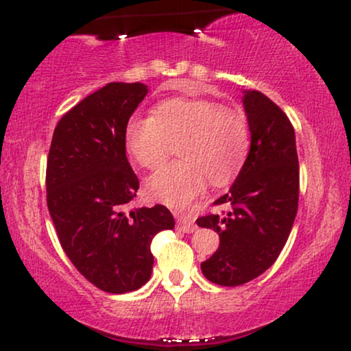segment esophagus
Segmentation results:
<instances>
[{
    "label": "esophagus",
    "mask_w": 351,
    "mask_h": 351,
    "mask_svg": "<svg viewBox=\"0 0 351 351\" xmlns=\"http://www.w3.org/2000/svg\"><path fill=\"white\" fill-rule=\"evenodd\" d=\"M177 228L184 233H193L196 230V225L193 223V220H190L189 217H180L177 219Z\"/></svg>",
    "instance_id": "34e87169"
}]
</instances>
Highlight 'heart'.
<instances>
[{"label":"heart","instance_id":"obj_1","mask_svg":"<svg viewBox=\"0 0 351 351\" xmlns=\"http://www.w3.org/2000/svg\"><path fill=\"white\" fill-rule=\"evenodd\" d=\"M126 148L137 165L156 169L179 142L182 160L171 162L147 180L150 198L182 208L199 195L206 184L232 182L246 161L249 124L239 110L225 108L209 99H169L152 117L129 119Z\"/></svg>","mask_w":351,"mask_h":351}]
</instances>
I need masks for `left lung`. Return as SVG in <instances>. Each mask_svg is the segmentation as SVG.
I'll list each match as a JSON object with an SVG mask.
<instances>
[{
	"label": "left lung",
	"mask_w": 351,
	"mask_h": 351,
	"mask_svg": "<svg viewBox=\"0 0 351 351\" xmlns=\"http://www.w3.org/2000/svg\"><path fill=\"white\" fill-rule=\"evenodd\" d=\"M251 150L228 193V209L196 219L219 233V249L201 271L219 286H241L268 270L289 238L299 206V158L286 113L258 90H246Z\"/></svg>",
	"instance_id": "obj_1"
}]
</instances>
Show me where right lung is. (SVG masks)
<instances>
[{"label":"right lung","instance_id":"obj_1","mask_svg":"<svg viewBox=\"0 0 351 351\" xmlns=\"http://www.w3.org/2000/svg\"><path fill=\"white\" fill-rule=\"evenodd\" d=\"M147 93L142 83L95 90L60 118L47 155V209L60 246L86 280L110 294L150 280L152 239L176 223L162 204L124 210L138 190L124 132Z\"/></svg>","mask_w":351,"mask_h":351}]
</instances>
